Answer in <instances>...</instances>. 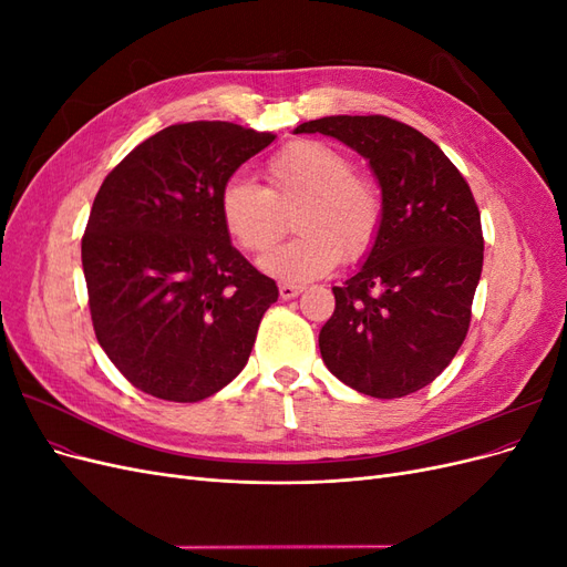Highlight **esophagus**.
<instances>
[{"mask_svg": "<svg viewBox=\"0 0 567 567\" xmlns=\"http://www.w3.org/2000/svg\"><path fill=\"white\" fill-rule=\"evenodd\" d=\"M300 293H302V286H298V284H288V281L279 284V296H281L284 300H290V298H296V296H300Z\"/></svg>", "mask_w": 567, "mask_h": 567, "instance_id": "obj_1", "label": "esophagus"}]
</instances>
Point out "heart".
<instances>
[{"instance_id":"obj_1","label":"heart","mask_w":567,"mask_h":567,"mask_svg":"<svg viewBox=\"0 0 567 567\" xmlns=\"http://www.w3.org/2000/svg\"><path fill=\"white\" fill-rule=\"evenodd\" d=\"M267 186L244 177L225 182L217 198L219 219L231 241L248 255H265L279 244L286 217L293 241L274 250L262 267L274 277L307 281L329 274L340 257L357 262L364 257L385 217L381 182L362 169L346 151L319 140L290 142L265 161Z\"/></svg>"}]
</instances>
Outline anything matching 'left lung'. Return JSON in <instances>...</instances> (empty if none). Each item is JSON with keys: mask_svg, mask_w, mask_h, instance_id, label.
Returning <instances> with one entry per match:
<instances>
[{"mask_svg": "<svg viewBox=\"0 0 567 567\" xmlns=\"http://www.w3.org/2000/svg\"><path fill=\"white\" fill-rule=\"evenodd\" d=\"M302 132L362 153L385 194L379 241L333 288L321 359L357 392L404 398L433 383L466 340L485 250L477 203L440 146L400 120L331 115L298 125Z\"/></svg>", "mask_w": 567, "mask_h": 567, "instance_id": "left-lung-1", "label": "left lung"}]
</instances>
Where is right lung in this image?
Returning a JSON list of instances; mask_svg holds the SVG:
<instances>
[{
    "label": "right lung",
    "instance_id": "1",
    "mask_svg": "<svg viewBox=\"0 0 567 567\" xmlns=\"http://www.w3.org/2000/svg\"><path fill=\"white\" fill-rule=\"evenodd\" d=\"M277 136L234 123H177L101 184L82 236L99 346L146 394L200 402L246 367L279 288L219 219L221 186Z\"/></svg>",
    "mask_w": 567,
    "mask_h": 567
}]
</instances>
